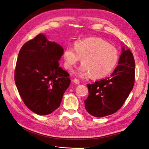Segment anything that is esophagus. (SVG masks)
Returning <instances> with one entry per match:
<instances>
[{"instance_id":"34e87169","label":"esophagus","mask_w":149,"mask_h":149,"mask_svg":"<svg viewBox=\"0 0 149 149\" xmlns=\"http://www.w3.org/2000/svg\"><path fill=\"white\" fill-rule=\"evenodd\" d=\"M73 82L74 83H75V84H80V81H79L78 79H77V78H74L73 80Z\"/></svg>"}]
</instances>
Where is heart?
<instances>
[{
    "label": "heart",
    "instance_id": "1",
    "mask_svg": "<svg viewBox=\"0 0 149 149\" xmlns=\"http://www.w3.org/2000/svg\"><path fill=\"white\" fill-rule=\"evenodd\" d=\"M64 67L71 70L80 61L82 64L77 73L80 77L91 74L93 78L106 77L112 71L118 59L114 46L99 38H88L77 41L74 48L68 47L63 54Z\"/></svg>",
    "mask_w": 149,
    "mask_h": 149
}]
</instances>
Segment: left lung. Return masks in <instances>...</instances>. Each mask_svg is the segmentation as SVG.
Instances as JSON below:
<instances>
[{"instance_id":"1","label":"left lung","mask_w":149,"mask_h":149,"mask_svg":"<svg viewBox=\"0 0 149 149\" xmlns=\"http://www.w3.org/2000/svg\"><path fill=\"white\" fill-rule=\"evenodd\" d=\"M118 65L110 77L87 84L88 96L84 101L88 113L102 117L117 112L133 88L135 62L130 49L122 48Z\"/></svg>"}]
</instances>
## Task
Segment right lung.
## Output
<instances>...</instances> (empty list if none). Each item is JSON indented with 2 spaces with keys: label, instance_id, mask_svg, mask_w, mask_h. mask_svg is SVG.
<instances>
[{
  "label": "right lung",
  "instance_id": "obj_1",
  "mask_svg": "<svg viewBox=\"0 0 149 149\" xmlns=\"http://www.w3.org/2000/svg\"><path fill=\"white\" fill-rule=\"evenodd\" d=\"M64 49L39 34L22 46L15 71L16 87L24 104L34 113L47 115L61 104L71 83L59 66Z\"/></svg>",
  "mask_w": 149,
  "mask_h": 149
}]
</instances>
